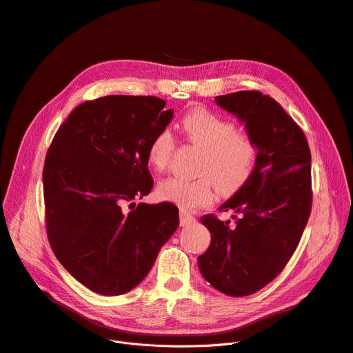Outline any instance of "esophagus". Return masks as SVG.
Here are the masks:
<instances>
[{"mask_svg":"<svg viewBox=\"0 0 353 353\" xmlns=\"http://www.w3.org/2000/svg\"><path fill=\"white\" fill-rule=\"evenodd\" d=\"M194 222H195V218L192 215L180 212V226H188V225H192Z\"/></svg>","mask_w":353,"mask_h":353,"instance_id":"1","label":"esophagus"}]
</instances>
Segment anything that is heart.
<instances>
[{
  "label": "heart",
  "instance_id": "b5f03b06",
  "mask_svg": "<svg viewBox=\"0 0 353 353\" xmlns=\"http://www.w3.org/2000/svg\"><path fill=\"white\" fill-rule=\"evenodd\" d=\"M185 141L201 149L195 180L169 177L161 181L158 195L183 211H192L214 203V183L223 194H234L251 179L256 169L259 148L254 139L234 124L207 109L187 112L180 120ZM174 149V138L168 128L158 131L146 148L149 163L157 170L168 166Z\"/></svg>",
  "mask_w": 353,
  "mask_h": 353
}]
</instances>
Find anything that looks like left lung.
Instances as JSON below:
<instances>
[{
  "instance_id": "left-lung-1",
  "label": "left lung",
  "mask_w": 353,
  "mask_h": 353,
  "mask_svg": "<svg viewBox=\"0 0 353 353\" xmlns=\"http://www.w3.org/2000/svg\"><path fill=\"white\" fill-rule=\"evenodd\" d=\"M215 103L244 124L259 148L250 181L219 207L232 210L234 222L201 218L211 244L198 257L199 272L237 297L268 285L294 253L312 208V155L303 131L270 96L241 90L216 96Z\"/></svg>"
}]
</instances>
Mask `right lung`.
Returning a JSON list of instances; mask_svg holds the SVG:
<instances>
[{"label": "right lung", "mask_w": 353, "mask_h": 353, "mask_svg": "<svg viewBox=\"0 0 353 353\" xmlns=\"http://www.w3.org/2000/svg\"><path fill=\"white\" fill-rule=\"evenodd\" d=\"M165 106L155 96L112 94L85 102L63 123L47 152L43 188L50 244L63 267L96 293L134 289L179 226L176 205L134 203L154 187L146 148L173 119V109Z\"/></svg>", "instance_id": "obj_1"}]
</instances>
